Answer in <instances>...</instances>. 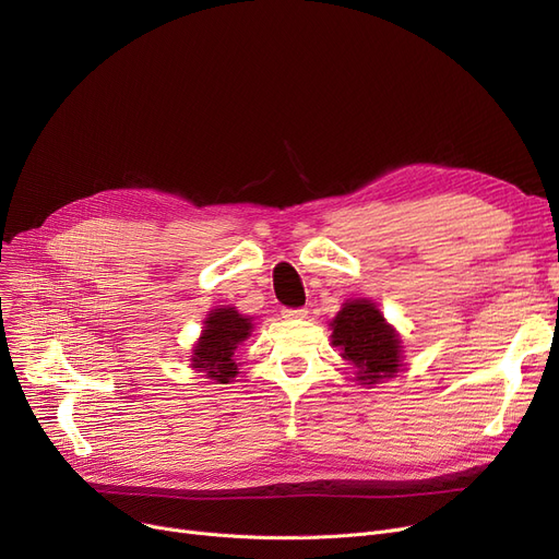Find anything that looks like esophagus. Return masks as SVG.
Instances as JSON below:
<instances>
[{"mask_svg": "<svg viewBox=\"0 0 559 559\" xmlns=\"http://www.w3.org/2000/svg\"><path fill=\"white\" fill-rule=\"evenodd\" d=\"M281 314H283L285 320H304L306 314H308V310L306 308H283Z\"/></svg>", "mask_w": 559, "mask_h": 559, "instance_id": "obj_1", "label": "esophagus"}]
</instances>
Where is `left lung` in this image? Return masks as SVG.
<instances>
[{"instance_id": "1", "label": "left lung", "mask_w": 559, "mask_h": 559, "mask_svg": "<svg viewBox=\"0 0 559 559\" xmlns=\"http://www.w3.org/2000/svg\"><path fill=\"white\" fill-rule=\"evenodd\" d=\"M333 347L358 370L360 383L391 379L402 368V347L395 329L383 320L381 310L368 299L347 301L331 322Z\"/></svg>"}]
</instances>
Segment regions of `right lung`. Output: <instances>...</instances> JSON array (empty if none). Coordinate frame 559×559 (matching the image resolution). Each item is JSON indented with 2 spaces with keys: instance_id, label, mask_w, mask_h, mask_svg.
<instances>
[{
  "instance_id": "obj_1",
  "label": "right lung",
  "mask_w": 559,
  "mask_h": 559,
  "mask_svg": "<svg viewBox=\"0 0 559 559\" xmlns=\"http://www.w3.org/2000/svg\"><path fill=\"white\" fill-rule=\"evenodd\" d=\"M251 318L239 314L230 306L212 310L207 314L199 343L193 347L191 368H199L201 372H205L207 379L228 383L239 370L235 349L251 335Z\"/></svg>"
}]
</instances>
